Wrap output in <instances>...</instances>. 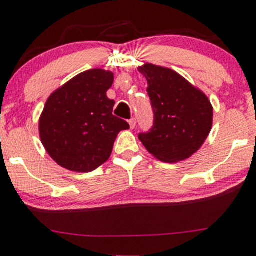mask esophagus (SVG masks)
Segmentation results:
<instances>
[{
  "label": "esophagus",
  "mask_w": 256,
  "mask_h": 256,
  "mask_svg": "<svg viewBox=\"0 0 256 256\" xmlns=\"http://www.w3.org/2000/svg\"><path fill=\"white\" fill-rule=\"evenodd\" d=\"M128 124H130V128H136V119H134V118H132V119L128 120Z\"/></svg>",
  "instance_id": "obj_1"
}]
</instances>
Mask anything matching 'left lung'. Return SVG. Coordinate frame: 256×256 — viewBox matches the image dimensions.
Segmentation results:
<instances>
[{
    "instance_id": "1",
    "label": "left lung",
    "mask_w": 256,
    "mask_h": 256,
    "mask_svg": "<svg viewBox=\"0 0 256 256\" xmlns=\"http://www.w3.org/2000/svg\"><path fill=\"white\" fill-rule=\"evenodd\" d=\"M153 126L138 134L147 150L162 162L190 158L202 147L212 125V106L202 91L174 70L144 64Z\"/></svg>"
}]
</instances>
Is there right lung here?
Listing matches in <instances>:
<instances>
[{
    "label": "right lung",
    "mask_w": 256,
    "mask_h": 256,
    "mask_svg": "<svg viewBox=\"0 0 256 256\" xmlns=\"http://www.w3.org/2000/svg\"><path fill=\"white\" fill-rule=\"evenodd\" d=\"M113 72H81L50 94L40 118V137L50 158L68 170L87 172L110 156L118 134L130 125L113 115L106 97Z\"/></svg>",
    "instance_id": "1"
}]
</instances>
